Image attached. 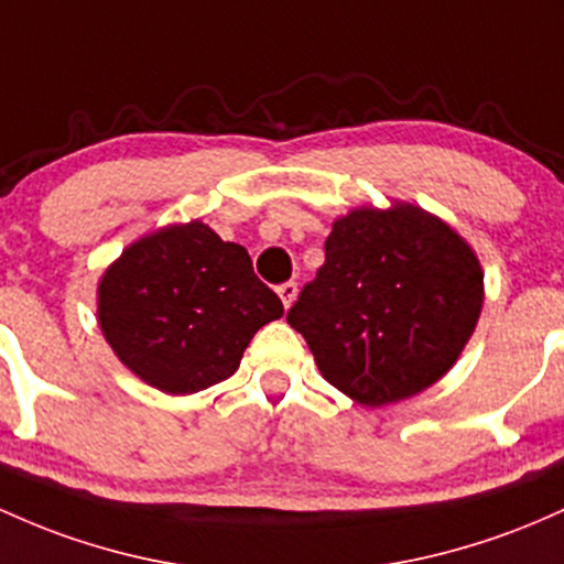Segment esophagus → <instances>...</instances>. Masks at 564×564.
<instances>
[{"label":"esophagus","mask_w":564,"mask_h":564,"mask_svg":"<svg viewBox=\"0 0 564 564\" xmlns=\"http://www.w3.org/2000/svg\"><path fill=\"white\" fill-rule=\"evenodd\" d=\"M278 296H281L283 307H292V302L296 300V283L294 281H286L278 286Z\"/></svg>","instance_id":"34e87169"}]
</instances>
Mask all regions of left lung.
<instances>
[{"label":"left lung","mask_w":564,"mask_h":564,"mask_svg":"<svg viewBox=\"0 0 564 564\" xmlns=\"http://www.w3.org/2000/svg\"><path fill=\"white\" fill-rule=\"evenodd\" d=\"M326 262L286 321L326 382L364 406L442 380L471 339L485 272L471 246L412 203L352 208L332 225Z\"/></svg>","instance_id":"1"}]
</instances>
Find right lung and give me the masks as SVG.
<instances>
[{"instance_id": "right-lung-1", "label": "right lung", "mask_w": 564, "mask_h": 564, "mask_svg": "<svg viewBox=\"0 0 564 564\" xmlns=\"http://www.w3.org/2000/svg\"><path fill=\"white\" fill-rule=\"evenodd\" d=\"M283 305L243 246L203 221L144 235L98 283V326L122 364L163 393H197L240 367Z\"/></svg>"}]
</instances>
